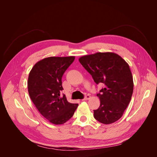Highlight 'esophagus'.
<instances>
[{"label": "esophagus", "mask_w": 157, "mask_h": 157, "mask_svg": "<svg viewBox=\"0 0 157 157\" xmlns=\"http://www.w3.org/2000/svg\"><path fill=\"white\" fill-rule=\"evenodd\" d=\"M90 98H91V97H90V95H86V96L84 97V98L82 99V100H84V101H85V100H88V99H90Z\"/></svg>", "instance_id": "obj_1"}]
</instances>
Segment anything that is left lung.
Instances as JSON below:
<instances>
[{
  "instance_id": "8db88e82",
  "label": "left lung",
  "mask_w": 157,
  "mask_h": 157,
  "mask_svg": "<svg viewBox=\"0 0 157 157\" xmlns=\"http://www.w3.org/2000/svg\"><path fill=\"white\" fill-rule=\"evenodd\" d=\"M78 60L95 82L105 85L97 94L100 105L94 110V118L105 124L117 121L129 104L134 90L129 65L113 52H98L80 57Z\"/></svg>"
}]
</instances>
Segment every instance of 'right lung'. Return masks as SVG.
Returning a JSON list of instances; mask_svg holds the SVG:
<instances>
[{"instance_id":"obj_1","label":"right lung","mask_w":157,"mask_h":157,"mask_svg":"<svg viewBox=\"0 0 157 157\" xmlns=\"http://www.w3.org/2000/svg\"><path fill=\"white\" fill-rule=\"evenodd\" d=\"M74 56L49 57L33 66L28 78V92L41 115L52 124H62L73 117L78 103L67 101L61 78L73 62Z\"/></svg>"}]
</instances>
